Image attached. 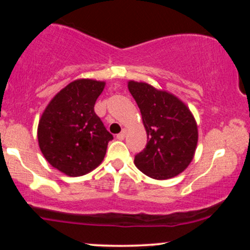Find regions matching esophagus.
<instances>
[{
	"instance_id": "obj_1",
	"label": "esophagus",
	"mask_w": 250,
	"mask_h": 250,
	"mask_svg": "<svg viewBox=\"0 0 250 250\" xmlns=\"http://www.w3.org/2000/svg\"><path fill=\"white\" fill-rule=\"evenodd\" d=\"M125 134H127V131H125V129H123V130L121 131V133H120V134H117L116 139H117V140H121V141H122V140H125Z\"/></svg>"
}]
</instances>
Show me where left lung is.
I'll use <instances>...</instances> for the list:
<instances>
[{"mask_svg":"<svg viewBox=\"0 0 250 250\" xmlns=\"http://www.w3.org/2000/svg\"><path fill=\"white\" fill-rule=\"evenodd\" d=\"M147 133V146L135 156V166L155 180H168L193 161L199 141L196 120L182 100L146 82L128 81Z\"/></svg>","mask_w":250,"mask_h":250,"instance_id":"8db88e82","label":"left lung"}]
</instances>
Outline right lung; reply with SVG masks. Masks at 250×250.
Wrapping results in <instances>:
<instances>
[{"mask_svg": "<svg viewBox=\"0 0 250 250\" xmlns=\"http://www.w3.org/2000/svg\"><path fill=\"white\" fill-rule=\"evenodd\" d=\"M104 87V81L77 79L50 100L40 117L41 153L51 167L67 176H82L99 167L113 140L94 111Z\"/></svg>", "mask_w": 250, "mask_h": 250, "instance_id": "1", "label": "right lung"}]
</instances>
